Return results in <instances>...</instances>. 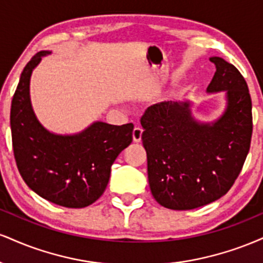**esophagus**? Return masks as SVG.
Here are the masks:
<instances>
[{
    "mask_svg": "<svg viewBox=\"0 0 263 263\" xmlns=\"http://www.w3.org/2000/svg\"><path fill=\"white\" fill-rule=\"evenodd\" d=\"M142 132H143V129L141 127H135L134 131H132V138H134V142H136V143L141 141Z\"/></svg>",
    "mask_w": 263,
    "mask_h": 263,
    "instance_id": "esophagus-1",
    "label": "esophagus"
}]
</instances>
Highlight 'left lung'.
<instances>
[{
	"instance_id": "8db88e82",
	"label": "left lung",
	"mask_w": 263,
	"mask_h": 263,
	"mask_svg": "<svg viewBox=\"0 0 263 263\" xmlns=\"http://www.w3.org/2000/svg\"><path fill=\"white\" fill-rule=\"evenodd\" d=\"M210 62L216 71L206 92L225 91L226 107L219 119L198 121L189 100L155 104L141 117L151 192L172 210L195 209L225 195L250 149L252 104L246 81L220 57Z\"/></svg>"
}]
</instances>
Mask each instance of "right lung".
<instances>
[{"mask_svg": "<svg viewBox=\"0 0 263 263\" xmlns=\"http://www.w3.org/2000/svg\"><path fill=\"white\" fill-rule=\"evenodd\" d=\"M42 50L27 63L12 99L11 132L17 168L39 197L60 206L85 208L101 197L111 165L132 142L134 125L95 121L74 135L48 131L33 111L29 83L43 57Z\"/></svg>", "mask_w": 263, "mask_h": 263, "instance_id": "add662e5", "label": "right lung"}]
</instances>
